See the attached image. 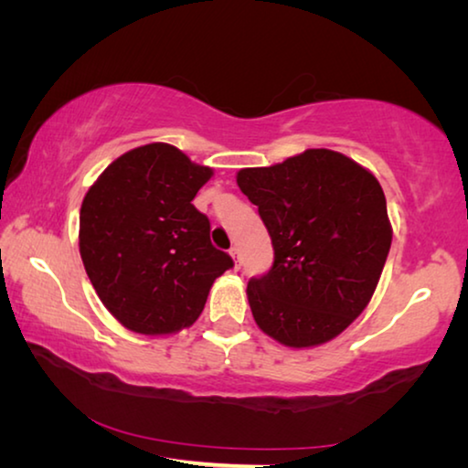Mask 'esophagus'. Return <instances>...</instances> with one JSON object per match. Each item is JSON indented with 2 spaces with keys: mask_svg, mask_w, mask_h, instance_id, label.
Here are the masks:
<instances>
[{
  "mask_svg": "<svg viewBox=\"0 0 468 468\" xmlns=\"http://www.w3.org/2000/svg\"><path fill=\"white\" fill-rule=\"evenodd\" d=\"M229 253H231V258H233V264H235V268H239V248H237V245H233V248L229 250Z\"/></svg>",
  "mask_w": 468,
  "mask_h": 468,
  "instance_id": "1",
  "label": "esophagus"
}]
</instances>
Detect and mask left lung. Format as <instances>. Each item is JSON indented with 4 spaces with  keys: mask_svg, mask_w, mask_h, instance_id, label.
Returning a JSON list of instances; mask_svg holds the SVG:
<instances>
[{
    "mask_svg": "<svg viewBox=\"0 0 468 468\" xmlns=\"http://www.w3.org/2000/svg\"><path fill=\"white\" fill-rule=\"evenodd\" d=\"M258 206L274 264L248 282L253 320L281 345L328 343L359 318L392 243L384 189L371 171L328 148L237 173Z\"/></svg>",
    "mask_w": 468,
    "mask_h": 468,
    "instance_id": "1",
    "label": "left lung"
}]
</instances>
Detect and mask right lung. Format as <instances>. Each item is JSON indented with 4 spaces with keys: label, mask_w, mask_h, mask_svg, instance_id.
<instances>
[{
    "label": "right lung",
    "mask_w": 468,
    "mask_h": 468,
    "mask_svg": "<svg viewBox=\"0 0 468 468\" xmlns=\"http://www.w3.org/2000/svg\"><path fill=\"white\" fill-rule=\"evenodd\" d=\"M212 173L153 142L115 158L86 192L82 262L102 305L128 330L167 336L189 328L212 282L233 266L192 204Z\"/></svg>",
    "instance_id": "add662e5"
}]
</instances>
